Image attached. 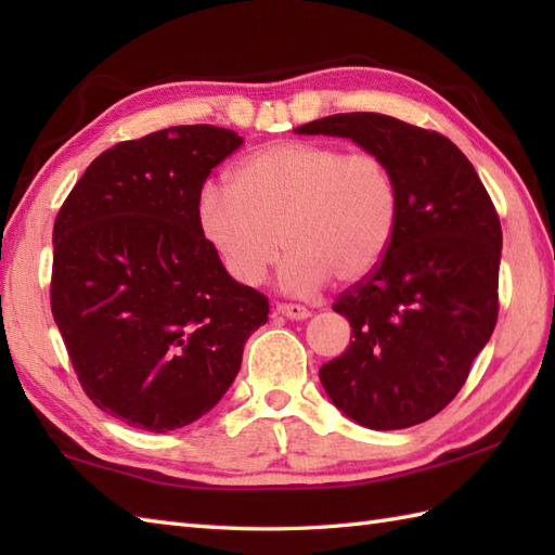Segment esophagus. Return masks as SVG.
<instances>
[{
    "instance_id": "esophagus-1",
    "label": "esophagus",
    "mask_w": 555,
    "mask_h": 555,
    "mask_svg": "<svg viewBox=\"0 0 555 555\" xmlns=\"http://www.w3.org/2000/svg\"><path fill=\"white\" fill-rule=\"evenodd\" d=\"M276 312L288 317V320H308L312 314L305 305H296V302H276Z\"/></svg>"
}]
</instances>
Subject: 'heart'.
Instances as JSON below:
<instances>
[{"label":"heart","mask_w":555,"mask_h":555,"mask_svg":"<svg viewBox=\"0 0 555 555\" xmlns=\"http://www.w3.org/2000/svg\"><path fill=\"white\" fill-rule=\"evenodd\" d=\"M400 215L396 173L382 155L314 140L267 145L235 164L231 185L207 181L197 221L223 269L259 286L279 262L281 286L314 293L382 264Z\"/></svg>","instance_id":"heart-1"}]
</instances>
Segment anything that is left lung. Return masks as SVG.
Returning <instances> with one entry per match:
<instances>
[{
	"instance_id": "8db88e82",
	"label": "left lung",
	"mask_w": 555,
	"mask_h": 555,
	"mask_svg": "<svg viewBox=\"0 0 555 555\" xmlns=\"http://www.w3.org/2000/svg\"><path fill=\"white\" fill-rule=\"evenodd\" d=\"M296 131L376 152L400 193L382 264L334 302L356 338L322 364L324 391L362 427L427 422L463 388L499 320L496 207L469 159L436 131L372 112L324 116Z\"/></svg>"
}]
</instances>
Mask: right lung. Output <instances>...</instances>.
<instances>
[{"label":"right lung","instance_id":"add662e5","mask_svg":"<svg viewBox=\"0 0 555 555\" xmlns=\"http://www.w3.org/2000/svg\"><path fill=\"white\" fill-rule=\"evenodd\" d=\"M243 138L173 126L104 150L54 221L50 302L82 391L147 431L203 417L241 370L269 300L229 276L197 221Z\"/></svg>","mask_w":555,"mask_h":555}]
</instances>
